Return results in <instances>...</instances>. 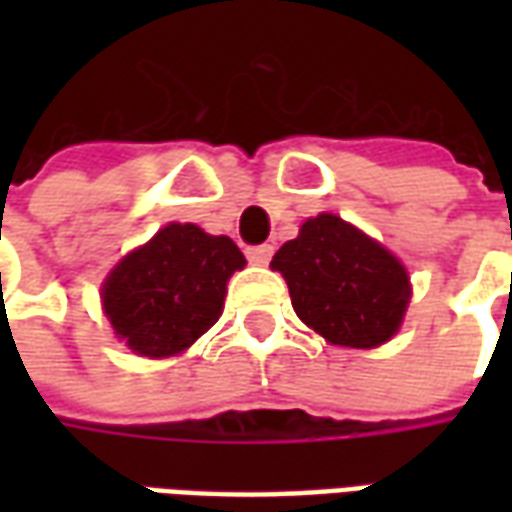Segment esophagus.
Returning <instances> with one entry per match:
<instances>
[{"label":"esophagus","mask_w":512,"mask_h":512,"mask_svg":"<svg viewBox=\"0 0 512 512\" xmlns=\"http://www.w3.org/2000/svg\"><path fill=\"white\" fill-rule=\"evenodd\" d=\"M271 255H274V246L271 244L249 246V249H246V257H249L252 266H266L268 260H271Z\"/></svg>","instance_id":"34e87169"}]
</instances>
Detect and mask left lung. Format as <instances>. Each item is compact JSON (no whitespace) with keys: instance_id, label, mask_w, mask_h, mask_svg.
I'll return each mask as SVG.
<instances>
[{"instance_id":"8db88e82","label":"left lung","mask_w":512,"mask_h":512,"mask_svg":"<svg viewBox=\"0 0 512 512\" xmlns=\"http://www.w3.org/2000/svg\"><path fill=\"white\" fill-rule=\"evenodd\" d=\"M271 268L288 282L301 321L326 343L345 348H376L392 340L411 299L406 266L334 213L301 224Z\"/></svg>"}]
</instances>
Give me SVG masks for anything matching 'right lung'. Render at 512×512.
I'll return each mask as SVG.
<instances>
[{
    "instance_id": "add662e5",
    "label": "right lung",
    "mask_w": 512,
    "mask_h": 512,
    "mask_svg": "<svg viewBox=\"0 0 512 512\" xmlns=\"http://www.w3.org/2000/svg\"><path fill=\"white\" fill-rule=\"evenodd\" d=\"M244 266L227 235L172 222L109 271L101 304L117 340L134 354H183L219 321L227 279Z\"/></svg>"
}]
</instances>
